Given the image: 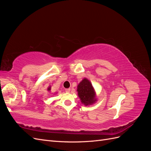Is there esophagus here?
I'll return each instance as SVG.
<instances>
[{"label": "esophagus", "mask_w": 151, "mask_h": 151, "mask_svg": "<svg viewBox=\"0 0 151 151\" xmlns=\"http://www.w3.org/2000/svg\"><path fill=\"white\" fill-rule=\"evenodd\" d=\"M70 91V88L65 89V92H66V93H69Z\"/></svg>", "instance_id": "obj_1"}]
</instances>
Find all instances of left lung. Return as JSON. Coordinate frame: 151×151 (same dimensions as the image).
Segmentation results:
<instances>
[{
	"label": "left lung",
	"instance_id": "left-lung-1",
	"mask_svg": "<svg viewBox=\"0 0 151 151\" xmlns=\"http://www.w3.org/2000/svg\"><path fill=\"white\" fill-rule=\"evenodd\" d=\"M77 92L79 97L81 98V102L85 105H89L94 103L96 100L95 98V94L93 87L90 82L84 79L77 86Z\"/></svg>",
	"mask_w": 151,
	"mask_h": 151
}]
</instances>
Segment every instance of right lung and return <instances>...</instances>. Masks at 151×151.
I'll return each instance as SVG.
<instances>
[{
  "label": "right lung",
  "instance_id": "1",
  "mask_svg": "<svg viewBox=\"0 0 151 151\" xmlns=\"http://www.w3.org/2000/svg\"><path fill=\"white\" fill-rule=\"evenodd\" d=\"M50 88H50V86L49 88H48V91H50V89H50Z\"/></svg>",
  "mask_w": 151,
  "mask_h": 151
}]
</instances>
